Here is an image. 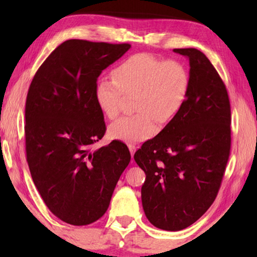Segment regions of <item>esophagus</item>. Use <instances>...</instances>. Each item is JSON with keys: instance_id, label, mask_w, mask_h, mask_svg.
Segmentation results:
<instances>
[{"instance_id": "obj_1", "label": "esophagus", "mask_w": 257, "mask_h": 257, "mask_svg": "<svg viewBox=\"0 0 257 257\" xmlns=\"http://www.w3.org/2000/svg\"><path fill=\"white\" fill-rule=\"evenodd\" d=\"M128 149H129V151H130V154H132V156L134 158V154H135V152H136L137 147L135 146V145H133V144H129V145H128Z\"/></svg>"}]
</instances>
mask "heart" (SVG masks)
<instances>
[{"mask_svg":"<svg viewBox=\"0 0 257 257\" xmlns=\"http://www.w3.org/2000/svg\"><path fill=\"white\" fill-rule=\"evenodd\" d=\"M190 75L180 61L136 54L113 70V78H101L95 86V98L103 114H119L123 94L133 96L134 114L122 116L108 127L112 138L137 143L155 132V121L170 122L189 95Z\"/></svg>","mask_w":257,"mask_h":257,"instance_id":"b5f03b06","label":"heart"}]
</instances>
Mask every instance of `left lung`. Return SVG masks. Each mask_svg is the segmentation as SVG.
Here are the masks:
<instances>
[{"instance_id": "8db88e82", "label": "left lung", "mask_w": 257, "mask_h": 257, "mask_svg": "<svg viewBox=\"0 0 257 257\" xmlns=\"http://www.w3.org/2000/svg\"><path fill=\"white\" fill-rule=\"evenodd\" d=\"M189 60L190 89L179 113L134 159L146 175L142 203L154 227L179 231L214 202L231 147L227 88L205 54L175 49Z\"/></svg>"}]
</instances>
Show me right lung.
<instances>
[{"label": "right lung", "instance_id": "add662e5", "mask_svg": "<svg viewBox=\"0 0 257 257\" xmlns=\"http://www.w3.org/2000/svg\"><path fill=\"white\" fill-rule=\"evenodd\" d=\"M129 49L127 43L66 41L29 86L25 137L30 175L49 210L69 224L103 216L132 159L118 141L93 150L106 130L95 98L97 78Z\"/></svg>", "mask_w": 257, "mask_h": 257}]
</instances>
